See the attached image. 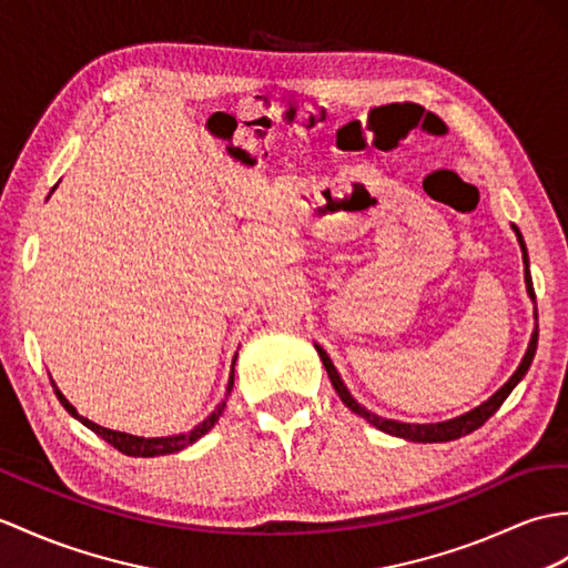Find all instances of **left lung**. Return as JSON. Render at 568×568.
Here are the masks:
<instances>
[{"instance_id":"left-lung-1","label":"left lung","mask_w":568,"mask_h":568,"mask_svg":"<svg viewBox=\"0 0 568 568\" xmlns=\"http://www.w3.org/2000/svg\"><path fill=\"white\" fill-rule=\"evenodd\" d=\"M513 230H516L520 248H523L527 295H530V297L535 300V287H532V278H530V263H527V248H525V242H523V234H520V230L516 227V224H513ZM535 320H537V310H535ZM314 348H316V353H320V358H322V363H324V367H326V373H328V379H332V385H334L336 394L341 397V402H344L353 414H358L361 418L367 420V424H373L375 428L385 430V433H389V435H397V438H404V440H412V443H447V440L463 438V435H469L471 430H477L479 426H484L486 420H489V418L498 412L500 404H504V402L508 399V394L513 392V387H516L518 382L525 377V373L530 371V363H532L535 351H537V328L532 332L530 346H527L525 358L520 361L518 371L510 375V379L506 382V385L500 387V389L494 394V397H489L484 404H479L477 408H471V412H467V414H463V416H457V418L443 420V424H402V420L382 418V416H377V414H373V412H367L365 406H361L358 402H355V399L351 397V392L346 389L344 379H341V375H338V371L334 367L332 358H328V355H326V351H324L322 346H316V344H314Z\"/></svg>"}]
</instances>
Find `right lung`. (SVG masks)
<instances>
[{"mask_svg":"<svg viewBox=\"0 0 568 568\" xmlns=\"http://www.w3.org/2000/svg\"><path fill=\"white\" fill-rule=\"evenodd\" d=\"M50 382H52V379H50ZM232 385H234V365H232L230 382H227V394H224V402L217 404L215 412L210 414V416L203 420V424H197L193 430L179 433V435H169V438H140V435H130V433L103 428V426L94 424V420L79 416L77 408H74L68 399H64V394L55 387V382H52V389H55L60 404H62L64 408H68V412H70L77 420H82V424H84L87 428H91V430H94V433L99 435V438H103L105 443L113 445L115 450H121L123 455H130V457H156V455L179 453V450H183V447L193 445L197 438H203V435L220 420V416H222V412H224V404H227V397H230V392H232Z\"/></svg>","mask_w":568,"mask_h":568,"instance_id":"right-lung-1","label":"right lung"}]
</instances>
